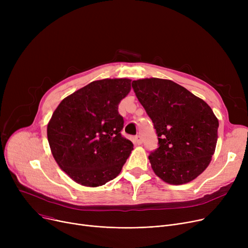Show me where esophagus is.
Here are the masks:
<instances>
[{
  "label": "esophagus",
  "mask_w": 248,
  "mask_h": 248,
  "mask_svg": "<svg viewBox=\"0 0 248 248\" xmlns=\"http://www.w3.org/2000/svg\"><path fill=\"white\" fill-rule=\"evenodd\" d=\"M135 142H136L137 145H141V142H142L141 137H140V136H137V137L135 138Z\"/></svg>",
  "instance_id": "esophagus-1"
}]
</instances>
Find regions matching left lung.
Instances as JSON below:
<instances>
[{"instance_id":"1","label":"left lung","mask_w":248,"mask_h":248,"mask_svg":"<svg viewBox=\"0 0 248 248\" xmlns=\"http://www.w3.org/2000/svg\"><path fill=\"white\" fill-rule=\"evenodd\" d=\"M133 88L158 135L159 148L149 155L155 174L171 185L196 179L209 166L217 144L219 122L211 108L169 79H138Z\"/></svg>"}]
</instances>
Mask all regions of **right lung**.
Here are the masks:
<instances>
[{"mask_svg":"<svg viewBox=\"0 0 248 248\" xmlns=\"http://www.w3.org/2000/svg\"><path fill=\"white\" fill-rule=\"evenodd\" d=\"M128 78L95 80L65 97L47 125L51 153L62 171L86 187L102 186L122 171L133 142L121 135L119 104Z\"/></svg>","mask_w":248,"mask_h":248,"instance_id":"add662e5","label":"right lung"}]
</instances>
